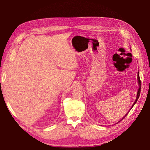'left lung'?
Listing matches in <instances>:
<instances>
[{
	"label": "left lung",
	"instance_id": "1",
	"mask_svg": "<svg viewBox=\"0 0 150 150\" xmlns=\"http://www.w3.org/2000/svg\"><path fill=\"white\" fill-rule=\"evenodd\" d=\"M138 85H139V88H138V93H137V99H136V100H135V101H134V103H133V104L132 105V106H131V108H132L133 107V106L134 105V104H136V103L137 102V101H138V98H139V95H140V91H141V85H142V83H141V81H140V78H139V72H138ZM128 113H127V114H128ZM127 114L123 117V118H125V117L126 116V115H127ZM123 118H122V120L123 119Z\"/></svg>",
	"mask_w": 150,
	"mask_h": 150
}]
</instances>
